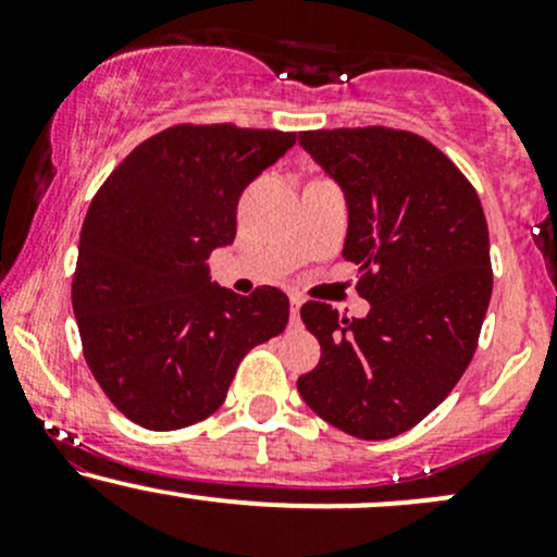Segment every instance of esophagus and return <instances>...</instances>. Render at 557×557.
<instances>
[{
	"label": "esophagus",
	"instance_id": "esophagus-1",
	"mask_svg": "<svg viewBox=\"0 0 557 557\" xmlns=\"http://www.w3.org/2000/svg\"><path fill=\"white\" fill-rule=\"evenodd\" d=\"M300 306H304V298H300L298 293H293V296H290V319H293V324H298Z\"/></svg>",
	"mask_w": 557,
	"mask_h": 557
}]
</instances>
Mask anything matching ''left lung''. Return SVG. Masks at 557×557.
<instances>
[{
  "label": "left lung",
  "instance_id": "obj_1",
  "mask_svg": "<svg viewBox=\"0 0 557 557\" xmlns=\"http://www.w3.org/2000/svg\"><path fill=\"white\" fill-rule=\"evenodd\" d=\"M298 144L343 188V257L359 264L363 319L300 306L322 359L300 398L337 430L389 440L461 380L492 296L490 233L474 185L437 146L393 127L306 131Z\"/></svg>",
  "mask_w": 557,
  "mask_h": 557
}]
</instances>
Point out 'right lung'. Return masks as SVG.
<instances>
[{
    "mask_svg": "<svg viewBox=\"0 0 557 557\" xmlns=\"http://www.w3.org/2000/svg\"><path fill=\"white\" fill-rule=\"evenodd\" d=\"M296 133L172 125L136 146L83 220L73 311L88 369L120 413L154 432L212 417L253 345L285 330L290 304L261 285L212 283L209 253L235 240L246 185Z\"/></svg>",
    "mask_w": 557,
    "mask_h": 557,
    "instance_id": "add662e5",
    "label": "right lung"
}]
</instances>
